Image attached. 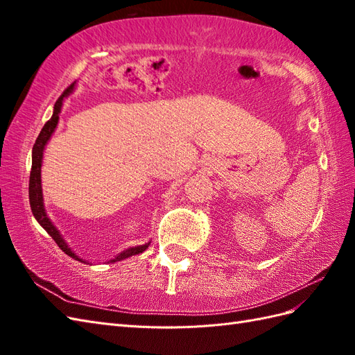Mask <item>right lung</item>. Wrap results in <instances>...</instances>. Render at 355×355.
<instances>
[{
    "label": "right lung",
    "mask_w": 355,
    "mask_h": 355,
    "mask_svg": "<svg viewBox=\"0 0 355 355\" xmlns=\"http://www.w3.org/2000/svg\"><path fill=\"white\" fill-rule=\"evenodd\" d=\"M73 89V84H71L69 87L60 94V98L56 101L55 103V111H53V115L50 120L44 124L42 127L41 133L38 135L34 149H32V168H31V176H29V202H31V210L34 213L35 219L40 222V225L42 228H44L49 234L50 237L56 241V244L60 247V249L65 252L68 256L73 257V259H78L80 262H84L83 259L75 254L68 244L65 243V240L62 239V235L59 234V231L53 227V223L50 222V219L47 218L46 210H44V204H42V191H41V163H42V153H44V146L47 144V141L50 139L51 133L55 132V128L58 125L59 121V112L62 110V102L65 96H68ZM148 244L144 245H137V247H130V249L124 250L123 253H120L118 256H115L114 259H111V262H116V261H121V259H127V257H130L133 254H139L142 253L148 249Z\"/></svg>",
    "instance_id": "right-lung-1"
}]
</instances>
